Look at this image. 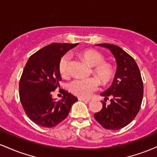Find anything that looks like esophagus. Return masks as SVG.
Returning a JSON list of instances; mask_svg holds the SVG:
<instances>
[{
	"label": "esophagus",
	"mask_w": 157,
	"mask_h": 157,
	"mask_svg": "<svg viewBox=\"0 0 157 157\" xmlns=\"http://www.w3.org/2000/svg\"><path fill=\"white\" fill-rule=\"evenodd\" d=\"M78 100L80 101H83V102H89L90 100L89 99H85V98H82V97H79Z\"/></svg>",
	"instance_id": "34e87169"
}]
</instances>
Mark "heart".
Wrapping results in <instances>:
<instances>
[{
  "label": "heart",
  "instance_id": "b5f03b06",
  "mask_svg": "<svg viewBox=\"0 0 157 157\" xmlns=\"http://www.w3.org/2000/svg\"><path fill=\"white\" fill-rule=\"evenodd\" d=\"M80 57L89 66L94 67L93 72L102 82H107L113 75V68L109 63H104V57L100 52L93 49L85 50L80 53ZM70 56H63L59 63V70L63 77H66L68 73V64ZM99 87V81L94 77L84 79H75L69 84L70 91L74 94L80 97H89Z\"/></svg>",
  "mask_w": 157,
  "mask_h": 157
}]
</instances>
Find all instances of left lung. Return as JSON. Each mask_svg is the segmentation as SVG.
I'll return each mask as SVG.
<instances>
[{
  "instance_id": "obj_1",
  "label": "left lung",
  "mask_w": 157,
  "mask_h": 157,
  "mask_svg": "<svg viewBox=\"0 0 157 157\" xmlns=\"http://www.w3.org/2000/svg\"><path fill=\"white\" fill-rule=\"evenodd\" d=\"M109 49L117 63V71L111 86L100 94L111 103H102V109L94 114L104 128L119 130L128 125L137 115L143 97V82L140 69L131 56L115 45L97 44Z\"/></svg>"
}]
</instances>
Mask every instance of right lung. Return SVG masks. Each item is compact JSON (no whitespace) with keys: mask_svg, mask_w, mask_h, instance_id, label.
<instances>
[{"mask_svg":"<svg viewBox=\"0 0 157 157\" xmlns=\"http://www.w3.org/2000/svg\"><path fill=\"white\" fill-rule=\"evenodd\" d=\"M78 44H51L29 58L19 82L20 100L26 115L41 127H55L66 118L77 98L63 90L60 100L52 92L62 80L59 63L62 57Z\"/></svg>","mask_w":157,"mask_h":157,"instance_id":"right-lung-1","label":"right lung"}]
</instances>
